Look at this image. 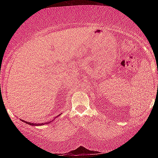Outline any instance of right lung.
Wrapping results in <instances>:
<instances>
[{"instance_id": "add662e5", "label": "right lung", "mask_w": 158, "mask_h": 158, "mask_svg": "<svg viewBox=\"0 0 158 158\" xmlns=\"http://www.w3.org/2000/svg\"><path fill=\"white\" fill-rule=\"evenodd\" d=\"M59 115V116H60ZM58 116H56V117H58ZM56 117L55 118H53V121H54V120L56 118ZM22 121L23 122V123H26V124H28V125H33V126H38V125H44V124H49V123H52V121H50V122H47V123H38V124H37V123H29V122H27V121H23L22 120Z\"/></svg>"}]
</instances>
